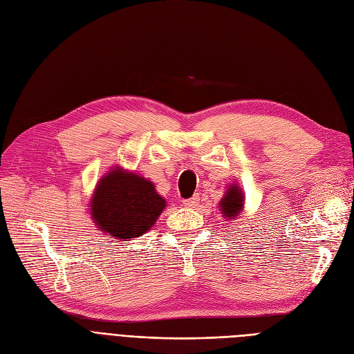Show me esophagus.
<instances>
[{
	"label": "esophagus",
	"instance_id": "esophagus-1",
	"mask_svg": "<svg viewBox=\"0 0 354 354\" xmlns=\"http://www.w3.org/2000/svg\"><path fill=\"white\" fill-rule=\"evenodd\" d=\"M183 203H185L186 208H195V207H198V203H199V196L198 195L192 196L190 199H186Z\"/></svg>",
	"mask_w": 354,
	"mask_h": 354
}]
</instances>
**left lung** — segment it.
Instances as JSON below:
<instances>
[{"label": "left lung", "mask_w": 354, "mask_h": 354, "mask_svg": "<svg viewBox=\"0 0 354 354\" xmlns=\"http://www.w3.org/2000/svg\"><path fill=\"white\" fill-rule=\"evenodd\" d=\"M245 207V195L243 190L238 183H232L226 187V192L218 202V209L223 214V218H227L229 221L236 220L243 214Z\"/></svg>", "instance_id": "1"}]
</instances>
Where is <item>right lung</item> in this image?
Returning <instances> with one entry per match:
<instances>
[{
	"mask_svg": "<svg viewBox=\"0 0 354 354\" xmlns=\"http://www.w3.org/2000/svg\"><path fill=\"white\" fill-rule=\"evenodd\" d=\"M167 207L149 178L113 167L94 187L90 217L95 227L116 241H133L153 227Z\"/></svg>",
	"mask_w": 354,
	"mask_h": 354,
	"instance_id": "1",
	"label": "right lung"
}]
</instances>
